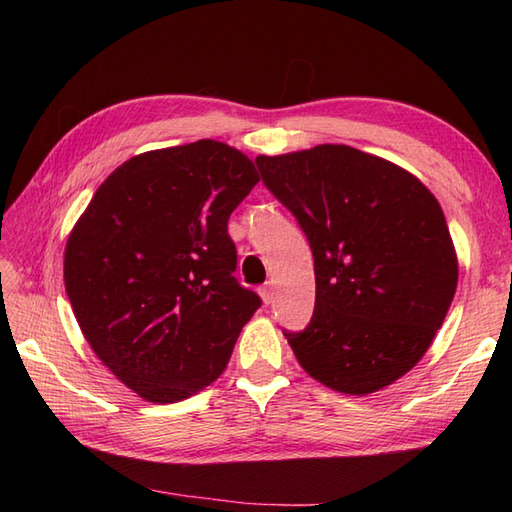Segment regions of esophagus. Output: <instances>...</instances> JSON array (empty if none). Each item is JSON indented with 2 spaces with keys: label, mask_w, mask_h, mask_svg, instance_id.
<instances>
[{
  "label": "esophagus",
  "mask_w": 512,
  "mask_h": 512,
  "mask_svg": "<svg viewBox=\"0 0 512 512\" xmlns=\"http://www.w3.org/2000/svg\"><path fill=\"white\" fill-rule=\"evenodd\" d=\"M259 295H262L264 303L268 306V303L273 301V284H270V281H268V284H264L262 288H259Z\"/></svg>",
  "instance_id": "esophagus-1"
}]
</instances>
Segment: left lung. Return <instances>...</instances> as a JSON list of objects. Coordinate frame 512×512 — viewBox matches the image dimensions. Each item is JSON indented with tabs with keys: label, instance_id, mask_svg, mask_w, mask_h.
I'll use <instances>...</instances> for the list:
<instances>
[{
	"label": "left lung",
	"instance_id": "left-lung-1",
	"mask_svg": "<svg viewBox=\"0 0 512 512\" xmlns=\"http://www.w3.org/2000/svg\"><path fill=\"white\" fill-rule=\"evenodd\" d=\"M255 165L314 257L312 319L284 330L299 365L352 396L391 385L429 350L458 286L438 200L405 169L347 145Z\"/></svg>",
	"mask_w": 512,
	"mask_h": 512
}]
</instances>
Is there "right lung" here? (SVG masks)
I'll return each instance as SVG.
<instances>
[{
  "mask_svg": "<svg viewBox=\"0 0 512 512\" xmlns=\"http://www.w3.org/2000/svg\"><path fill=\"white\" fill-rule=\"evenodd\" d=\"M259 182L242 151L215 140L123 162L76 222L63 279L105 367L145 400L176 402L224 372L262 306L235 279L228 217Z\"/></svg>",
  "mask_w": 512,
  "mask_h": 512,
  "instance_id": "1",
  "label": "right lung"
}]
</instances>
